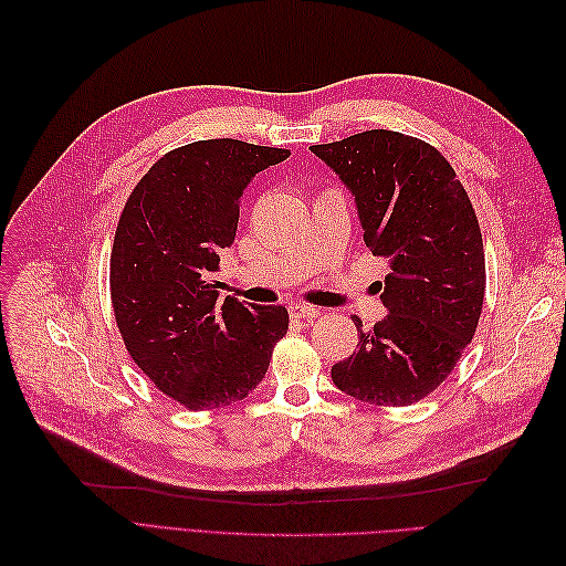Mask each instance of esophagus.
Here are the masks:
<instances>
[{"mask_svg":"<svg viewBox=\"0 0 566 566\" xmlns=\"http://www.w3.org/2000/svg\"><path fill=\"white\" fill-rule=\"evenodd\" d=\"M290 316H293V318H316L318 310H314V306H310V304H293V306H290Z\"/></svg>","mask_w":566,"mask_h":566,"instance_id":"esophagus-1","label":"esophagus"}]
</instances>
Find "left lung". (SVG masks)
I'll return each mask as SVG.
<instances>
[{"mask_svg": "<svg viewBox=\"0 0 566 566\" xmlns=\"http://www.w3.org/2000/svg\"><path fill=\"white\" fill-rule=\"evenodd\" d=\"M312 150L347 184L368 250L391 266L380 295L389 314L333 366V382L364 403L410 406L449 378L482 316L474 208L449 160L416 136L368 129Z\"/></svg>", "mask_w": 566, "mask_h": 566, "instance_id": "8db88e82", "label": "left lung"}]
</instances>
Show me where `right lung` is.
<instances>
[{"mask_svg": "<svg viewBox=\"0 0 566 566\" xmlns=\"http://www.w3.org/2000/svg\"><path fill=\"white\" fill-rule=\"evenodd\" d=\"M287 156L238 139L179 146L153 163L119 214L111 250L117 331L148 380L188 410L245 399L287 333L285 306L217 302L214 281L250 179Z\"/></svg>", "mask_w": 566, "mask_h": 566, "instance_id": "obj_1", "label": "right lung"}]
</instances>
